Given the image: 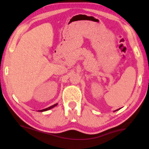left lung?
<instances>
[{
    "instance_id": "1",
    "label": "left lung",
    "mask_w": 149,
    "mask_h": 149,
    "mask_svg": "<svg viewBox=\"0 0 149 149\" xmlns=\"http://www.w3.org/2000/svg\"><path fill=\"white\" fill-rule=\"evenodd\" d=\"M117 110H119V109H117V110H115V111H114V112H115V111H117Z\"/></svg>"
}]
</instances>
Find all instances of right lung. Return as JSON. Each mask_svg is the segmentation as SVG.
I'll return each instance as SVG.
<instances>
[{
    "label": "right lung",
    "instance_id": "obj_1",
    "mask_svg": "<svg viewBox=\"0 0 149 149\" xmlns=\"http://www.w3.org/2000/svg\"><path fill=\"white\" fill-rule=\"evenodd\" d=\"M58 105V103H56V104H54V105H52V106H50V107H48V108H46V109H42V110H39L38 111H40V112H43V111H48V110H49V109H52V108H54V107H56V105Z\"/></svg>",
    "mask_w": 149,
    "mask_h": 149
}]
</instances>
